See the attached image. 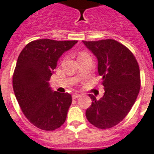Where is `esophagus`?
Listing matches in <instances>:
<instances>
[{
  "instance_id": "1",
  "label": "esophagus",
  "mask_w": 154,
  "mask_h": 154,
  "mask_svg": "<svg viewBox=\"0 0 154 154\" xmlns=\"http://www.w3.org/2000/svg\"><path fill=\"white\" fill-rule=\"evenodd\" d=\"M80 96H81L80 94H77V93H76V94H73L72 97H73V98H74V99H75V98H78V97H80Z\"/></svg>"
}]
</instances>
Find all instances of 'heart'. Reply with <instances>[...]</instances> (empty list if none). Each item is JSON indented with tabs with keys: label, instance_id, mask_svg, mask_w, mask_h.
<instances>
[{
	"label": "heart",
	"instance_id": "1",
	"mask_svg": "<svg viewBox=\"0 0 154 154\" xmlns=\"http://www.w3.org/2000/svg\"><path fill=\"white\" fill-rule=\"evenodd\" d=\"M84 54H86V53H85V52H82V53L80 54V55H79V56H81V55H84Z\"/></svg>",
	"mask_w": 154,
	"mask_h": 154
}]
</instances>
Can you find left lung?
Instances as JSON below:
<instances>
[{
  "label": "left lung",
  "mask_w": 154,
  "mask_h": 154,
  "mask_svg": "<svg viewBox=\"0 0 154 154\" xmlns=\"http://www.w3.org/2000/svg\"><path fill=\"white\" fill-rule=\"evenodd\" d=\"M97 60L104 95L97 100L93 94L86 117L99 129H109L122 122L135 103L140 89V72L135 57L124 45L113 39L83 41Z\"/></svg>",
  "instance_id": "obj_1"
}]
</instances>
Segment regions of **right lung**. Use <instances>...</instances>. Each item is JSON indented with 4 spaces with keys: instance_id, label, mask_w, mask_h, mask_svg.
Masks as SVG:
<instances>
[{
    "instance_id": "add662e5",
    "label": "right lung",
    "mask_w": 154,
    "mask_h": 154,
    "mask_svg": "<svg viewBox=\"0 0 154 154\" xmlns=\"http://www.w3.org/2000/svg\"><path fill=\"white\" fill-rule=\"evenodd\" d=\"M77 42L35 40L27 44L18 57L13 75L14 95L27 119L41 130L54 131L66 122L71 95L53 91L48 81L59 58Z\"/></svg>"
}]
</instances>
